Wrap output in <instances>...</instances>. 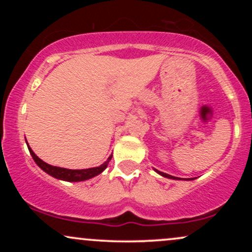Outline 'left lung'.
Wrapping results in <instances>:
<instances>
[{"label": "left lung", "mask_w": 252, "mask_h": 252, "mask_svg": "<svg viewBox=\"0 0 252 252\" xmlns=\"http://www.w3.org/2000/svg\"><path fill=\"white\" fill-rule=\"evenodd\" d=\"M156 172L158 173V174H161L162 176H164V178H169V179H179V178H175V176H172V175H169V174H166V173H162V172H160V170H158L156 169Z\"/></svg>", "instance_id": "8db88e82"}]
</instances>
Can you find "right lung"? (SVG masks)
I'll use <instances>...</instances> for the list:
<instances>
[{
  "label": "right lung",
  "mask_w": 252,
  "mask_h": 252,
  "mask_svg": "<svg viewBox=\"0 0 252 252\" xmlns=\"http://www.w3.org/2000/svg\"><path fill=\"white\" fill-rule=\"evenodd\" d=\"M28 149H30V153L32 158H33V160L35 161V163L43 170V172H46L47 174L53 176V178L60 179V180H63V181H84V180H88V179L94 178V176L100 174V173L108 167L109 161L111 160L112 158L111 155L108 158V161H105L103 164H100L99 167H94V168L66 169V168H60V167L51 166V164L43 162L42 160H40V158L34 154V152L30 148V146H28Z\"/></svg>",
  "instance_id": "add662e5"
}]
</instances>
